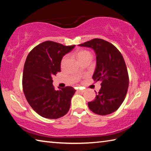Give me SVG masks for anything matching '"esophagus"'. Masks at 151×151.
I'll use <instances>...</instances> for the list:
<instances>
[{
  "label": "esophagus",
  "instance_id": "34e87169",
  "mask_svg": "<svg viewBox=\"0 0 151 151\" xmlns=\"http://www.w3.org/2000/svg\"><path fill=\"white\" fill-rule=\"evenodd\" d=\"M77 91L78 92V93H85V89H83V90H80V89H79V90H78Z\"/></svg>",
  "mask_w": 151,
  "mask_h": 151
}]
</instances>
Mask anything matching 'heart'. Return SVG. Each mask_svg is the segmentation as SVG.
<instances>
[{
	"label": "heart",
	"instance_id": "b5f03b06",
	"mask_svg": "<svg viewBox=\"0 0 151 151\" xmlns=\"http://www.w3.org/2000/svg\"><path fill=\"white\" fill-rule=\"evenodd\" d=\"M76 55H77L78 60H80L81 63L83 62V60L87 59V58H92L91 53L86 50H79L78 51H77V52H76ZM65 58L66 57L63 58V62L65 60Z\"/></svg>",
	"mask_w": 151,
	"mask_h": 151
}]
</instances>
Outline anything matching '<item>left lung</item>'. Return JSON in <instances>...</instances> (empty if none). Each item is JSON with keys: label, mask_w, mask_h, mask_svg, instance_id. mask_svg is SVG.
I'll return each instance as SVG.
<instances>
[{"label": "left lung", "mask_w": 151, "mask_h": 151, "mask_svg": "<svg viewBox=\"0 0 151 151\" xmlns=\"http://www.w3.org/2000/svg\"><path fill=\"white\" fill-rule=\"evenodd\" d=\"M79 46L94 50L96 65L93 78L101 81L95 99L88 103L89 109L99 115L112 113L124 101L129 87V75L123 57L113 45L103 39H94Z\"/></svg>", "instance_id": "obj_1"}]
</instances>
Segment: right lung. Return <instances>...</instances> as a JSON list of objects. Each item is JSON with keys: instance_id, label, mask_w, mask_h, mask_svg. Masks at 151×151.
Returning <instances> with one entry per match:
<instances>
[{"instance_id": "add662e5", "label": "right lung", "mask_w": 151, "mask_h": 151, "mask_svg": "<svg viewBox=\"0 0 151 151\" xmlns=\"http://www.w3.org/2000/svg\"><path fill=\"white\" fill-rule=\"evenodd\" d=\"M75 47L47 40L35 47L27 56L22 88L30 106L44 118L57 119L69 111L76 90L72 86H66L56 91L52 77L60 72L63 57Z\"/></svg>"}]
</instances>
